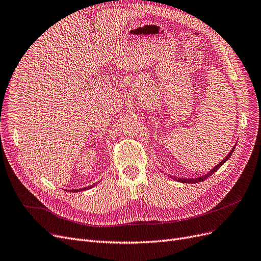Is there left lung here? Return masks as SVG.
Returning a JSON list of instances; mask_svg holds the SVG:
<instances>
[{"label":"left lung","instance_id":"obj_1","mask_svg":"<svg viewBox=\"0 0 261 261\" xmlns=\"http://www.w3.org/2000/svg\"><path fill=\"white\" fill-rule=\"evenodd\" d=\"M234 149H236V147H233L232 148V150L229 152V154L224 158L220 163L217 165V166H215L211 172H208L207 174H205V175H203V176H201V177H196V178H192V179H187V178H178V177H172L170 176V178L172 179H174V180H177V181H179V182H186V184H196V182H201V181H204L205 179H207L210 176H212L214 173H216L217 170H218V168H220L224 163H226V161L227 160H229V158L231 156V154L233 153V151H234Z\"/></svg>","mask_w":261,"mask_h":261}]
</instances>
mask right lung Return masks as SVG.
Wrapping results in <instances>:
<instances>
[{"instance_id":"obj_1","label":"right lung","mask_w":261,"mask_h":261,"mask_svg":"<svg viewBox=\"0 0 261 261\" xmlns=\"http://www.w3.org/2000/svg\"><path fill=\"white\" fill-rule=\"evenodd\" d=\"M94 186H89V187H86V188H83V189H79V190H72L73 192H77V191H84V190H88V189H91V188H93ZM70 192H71V190H70Z\"/></svg>"}]
</instances>
